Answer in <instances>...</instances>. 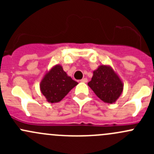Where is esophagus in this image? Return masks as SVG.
Returning a JSON list of instances; mask_svg holds the SVG:
<instances>
[{
  "mask_svg": "<svg viewBox=\"0 0 154 154\" xmlns=\"http://www.w3.org/2000/svg\"><path fill=\"white\" fill-rule=\"evenodd\" d=\"M81 82H83V83H87L88 82V79L87 78H83L81 80H80Z\"/></svg>",
  "mask_w": 154,
  "mask_h": 154,
  "instance_id": "1",
  "label": "esophagus"
}]
</instances>
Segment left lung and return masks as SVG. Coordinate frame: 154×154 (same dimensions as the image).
Returning a JSON list of instances; mask_svg holds the SVG:
<instances>
[{
	"mask_svg": "<svg viewBox=\"0 0 154 154\" xmlns=\"http://www.w3.org/2000/svg\"><path fill=\"white\" fill-rule=\"evenodd\" d=\"M88 86L104 103H113L123 91L124 84L114 69L108 65H100L93 71Z\"/></svg>",
	"mask_w": 154,
	"mask_h": 154,
	"instance_id": "8db88e82",
	"label": "left lung"
}]
</instances>
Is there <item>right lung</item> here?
<instances>
[{"instance_id": "obj_1", "label": "right lung", "mask_w": 154, "mask_h": 154, "mask_svg": "<svg viewBox=\"0 0 154 154\" xmlns=\"http://www.w3.org/2000/svg\"><path fill=\"white\" fill-rule=\"evenodd\" d=\"M78 84L64 71L60 64L53 66L48 71L40 82V91L48 102L58 103L68 92Z\"/></svg>"}]
</instances>
